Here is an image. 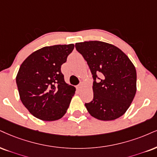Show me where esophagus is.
I'll use <instances>...</instances> for the list:
<instances>
[{
  "instance_id": "1",
  "label": "esophagus",
  "mask_w": 157,
  "mask_h": 157,
  "mask_svg": "<svg viewBox=\"0 0 157 157\" xmlns=\"http://www.w3.org/2000/svg\"><path fill=\"white\" fill-rule=\"evenodd\" d=\"M82 86H83V84H82V83H80V84H79L78 85V86H76V89H77V90H80L81 89H82Z\"/></svg>"
}]
</instances>
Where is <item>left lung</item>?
Instances as JSON below:
<instances>
[{
    "instance_id": "8db88e82",
    "label": "left lung",
    "mask_w": 157,
    "mask_h": 157,
    "mask_svg": "<svg viewBox=\"0 0 157 157\" xmlns=\"http://www.w3.org/2000/svg\"><path fill=\"white\" fill-rule=\"evenodd\" d=\"M75 46L87 63L94 80L93 99L85 103L88 112L102 121L121 117L136 93L134 65L121 49L112 44L90 40L76 43Z\"/></svg>"
}]
</instances>
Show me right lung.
<instances>
[{"label":"right lung","instance_id":"1","mask_svg":"<svg viewBox=\"0 0 157 157\" xmlns=\"http://www.w3.org/2000/svg\"><path fill=\"white\" fill-rule=\"evenodd\" d=\"M73 49V44L45 46L21 65L16 78L19 97L35 117L55 121L66 113L75 88L65 83L61 65Z\"/></svg>","mask_w":157,"mask_h":157}]
</instances>
